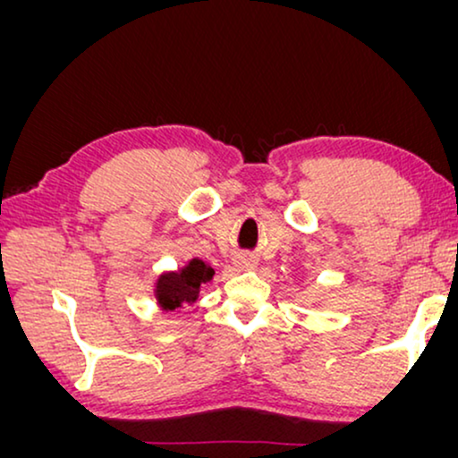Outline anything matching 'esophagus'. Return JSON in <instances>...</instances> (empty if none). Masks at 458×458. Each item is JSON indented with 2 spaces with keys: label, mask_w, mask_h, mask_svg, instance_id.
Wrapping results in <instances>:
<instances>
[{
  "label": "esophagus",
  "mask_w": 458,
  "mask_h": 458,
  "mask_svg": "<svg viewBox=\"0 0 458 458\" xmlns=\"http://www.w3.org/2000/svg\"><path fill=\"white\" fill-rule=\"evenodd\" d=\"M233 265L237 268H252L256 265V260H254V256H250V254H240L233 259Z\"/></svg>",
  "instance_id": "obj_1"
}]
</instances>
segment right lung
Wrapping results in <instances>:
<instances>
[{"label":"right lung","mask_w":458,"mask_h":458,"mask_svg":"<svg viewBox=\"0 0 458 458\" xmlns=\"http://www.w3.org/2000/svg\"><path fill=\"white\" fill-rule=\"evenodd\" d=\"M212 275H215L212 267L199 259L187 260V265L177 271L158 275L154 284L156 304L165 312H174L187 304H193L199 298L202 285L212 281Z\"/></svg>","instance_id":"add662e5"}]
</instances>
